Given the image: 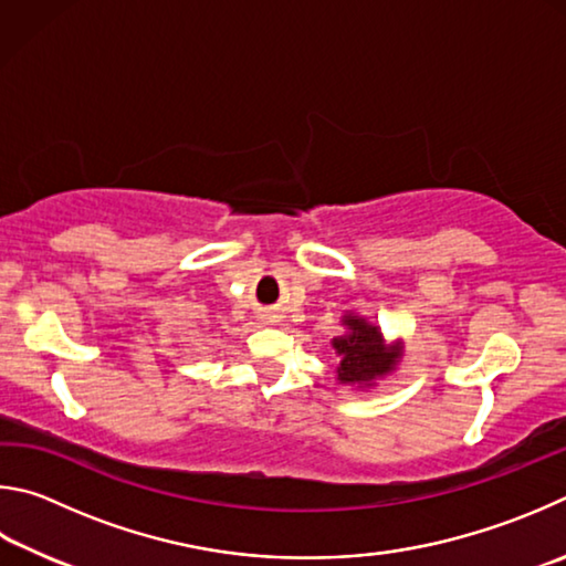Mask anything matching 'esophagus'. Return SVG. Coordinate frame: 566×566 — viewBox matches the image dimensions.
<instances>
[{"label": "esophagus", "instance_id": "esophagus-1", "mask_svg": "<svg viewBox=\"0 0 566 566\" xmlns=\"http://www.w3.org/2000/svg\"><path fill=\"white\" fill-rule=\"evenodd\" d=\"M263 321H265V323H277V315L268 311V313H263Z\"/></svg>", "mask_w": 566, "mask_h": 566}]
</instances>
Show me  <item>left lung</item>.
I'll return each mask as SVG.
<instances>
[{"label": "left lung", "instance_id": "1", "mask_svg": "<svg viewBox=\"0 0 566 566\" xmlns=\"http://www.w3.org/2000/svg\"><path fill=\"white\" fill-rule=\"evenodd\" d=\"M345 325H348L350 333L333 340L335 353L340 355V382H370L378 375H385L395 368V355L390 358L385 353L382 335L375 325H368L363 318H348Z\"/></svg>", "mask_w": 566, "mask_h": 566}]
</instances>
